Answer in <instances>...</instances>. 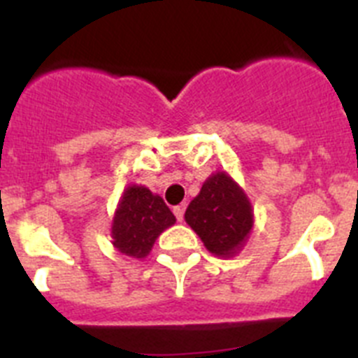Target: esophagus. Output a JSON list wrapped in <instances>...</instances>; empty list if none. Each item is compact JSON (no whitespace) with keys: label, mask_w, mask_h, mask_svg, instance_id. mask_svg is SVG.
Instances as JSON below:
<instances>
[{"label":"esophagus","mask_w":358,"mask_h":358,"mask_svg":"<svg viewBox=\"0 0 358 358\" xmlns=\"http://www.w3.org/2000/svg\"><path fill=\"white\" fill-rule=\"evenodd\" d=\"M173 215H176V218L181 222L182 217H185V206H176L173 208Z\"/></svg>","instance_id":"esophagus-1"}]
</instances>
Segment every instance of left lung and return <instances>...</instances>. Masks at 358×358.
I'll list each match as a JSON object with an SVG mask.
<instances>
[{
    "mask_svg": "<svg viewBox=\"0 0 358 358\" xmlns=\"http://www.w3.org/2000/svg\"><path fill=\"white\" fill-rule=\"evenodd\" d=\"M186 222L217 256H231L242 248L252 227L248 197L227 173L211 176L189 202Z\"/></svg>",
    "mask_w": 358,
    "mask_h": 358,
    "instance_id": "left-lung-1",
    "label": "left lung"
}]
</instances>
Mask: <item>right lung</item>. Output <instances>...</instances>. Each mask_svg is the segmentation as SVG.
Instances as JSON below:
<instances>
[{"instance_id":"1","label":"right lung","mask_w":358,"mask_h":358,"mask_svg":"<svg viewBox=\"0 0 358 358\" xmlns=\"http://www.w3.org/2000/svg\"><path fill=\"white\" fill-rule=\"evenodd\" d=\"M176 222L159 195L143 186H129L113 222L115 248L131 258H145L157 236Z\"/></svg>"}]
</instances>
